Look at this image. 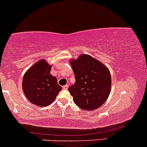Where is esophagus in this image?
<instances>
[{"label": "esophagus", "instance_id": "esophagus-1", "mask_svg": "<svg viewBox=\"0 0 147 147\" xmlns=\"http://www.w3.org/2000/svg\"><path fill=\"white\" fill-rule=\"evenodd\" d=\"M68 88H69V86H68V85H66V86H63V89H64V90H67Z\"/></svg>", "mask_w": 147, "mask_h": 147}]
</instances>
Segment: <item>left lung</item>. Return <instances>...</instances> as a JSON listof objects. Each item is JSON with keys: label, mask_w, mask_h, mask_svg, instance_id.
I'll use <instances>...</instances> for the list:
<instances>
[{"label": "left lung", "mask_w": 147, "mask_h": 147, "mask_svg": "<svg viewBox=\"0 0 147 147\" xmlns=\"http://www.w3.org/2000/svg\"><path fill=\"white\" fill-rule=\"evenodd\" d=\"M76 83L69 88L74 102L79 108L90 111L99 108L111 92V76L104 64L89 55L71 59Z\"/></svg>", "instance_id": "8db88e82"}]
</instances>
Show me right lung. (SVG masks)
Masks as SVG:
<instances>
[{
	"mask_svg": "<svg viewBox=\"0 0 147 147\" xmlns=\"http://www.w3.org/2000/svg\"><path fill=\"white\" fill-rule=\"evenodd\" d=\"M52 65L44 59L36 62L25 72L22 90L28 100L38 107L53 103L61 90L55 76L50 74Z\"/></svg>",
	"mask_w": 147,
	"mask_h": 147,
	"instance_id": "add662e5",
	"label": "right lung"
}]
</instances>
